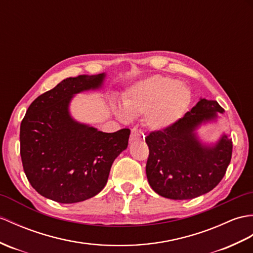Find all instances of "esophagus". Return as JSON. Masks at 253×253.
Listing matches in <instances>:
<instances>
[{
    "instance_id": "obj_1",
    "label": "esophagus",
    "mask_w": 253,
    "mask_h": 253,
    "mask_svg": "<svg viewBox=\"0 0 253 253\" xmlns=\"http://www.w3.org/2000/svg\"><path fill=\"white\" fill-rule=\"evenodd\" d=\"M143 133L141 132V130L137 128H132L131 129V133H130V141H136V140H141L143 139Z\"/></svg>"
}]
</instances>
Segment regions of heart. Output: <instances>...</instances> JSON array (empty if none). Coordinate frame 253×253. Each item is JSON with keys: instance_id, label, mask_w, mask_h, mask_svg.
<instances>
[{"instance_id": "b5f03b06", "label": "heart", "mask_w": 253, "mask_h": 253, "mask_svg": "<svg viewBox=\"0 0 253 253\" xmlns=\"http://www.w3.org/2000/svg\"><path fill=\"white\" fill-rule=\"evenodd\" d=\"M191 102V91L185 84L166 75H153L133 84L126 91L123 104L116 107L122 120L144 115L152 129H164L184 114Z\"/></svg>"}]
</instances>
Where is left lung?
Returning <instances> with one entry per match:
<instances>
[{"instance_id":"left-lung-1","label":"left lung","mask_w":253,"mask_h":253,"mask_svg":"<svg viewBox=\"0 0 253 253\" xmlns=\"http://www.w3.org/2000/svg\"><path fill=\"white\" fill-rule=\"evenodd\" d=\"M223 112L218 102L204 98L172 125L146 136L150 151L146 177L158 195L192 199L219 184L231 163L232 139L223 134L214 145H204L195 129Z\"/></svg>"}]
</instances>
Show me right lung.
<instances>
[{"mask_svg":"<svg viewBox=\"0 0 253 253\" xmlns=\"http://www.w3.org/2000/svg\"><path fill=\"white\" fill-rule=\"evenodd\" d=\"M104 73L79 75L39 96L20 125V155L28 181L41 195L61 204L91 198L107 184L130 130L102 132L69 113L75 93L101 87Z\"/></svg>","mask_w":253,"mask_h":253,"instance_id":"obj_1","label":"right lung"}]
</instances>
